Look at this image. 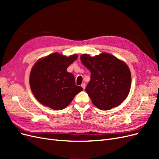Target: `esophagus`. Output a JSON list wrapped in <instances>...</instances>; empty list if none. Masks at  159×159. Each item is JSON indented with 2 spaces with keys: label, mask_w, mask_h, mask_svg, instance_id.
<instances>
[{
  "label": "esophagus",
  "mask_w": 159,
  "mask_h": 159,
  "mask_svg": "<svg viewBox=\"0 0 159 159\" xmlns=\"http://www.w3.org/2000/svg\"><path fill=\"white\" fill-rule=\"evenodd\" d=\"M81 87H82V88L84 89H85V84L84 83V84H81Z\"/></svg>",
  "instance_id": "34e87169"
}]
</instances>
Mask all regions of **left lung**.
<instances>
[{
  "label": "left lung",
  "instance_id": "1",
  "mask_svg": "<svg viewBox=\"0 0 159 159\" xmlns=\"http://www.w3.org/2000/svg\"><path fill=\"white\" fill-rule=\"evenodd\" d=\"M82 64L91 73L85 91L91 102L101 110L117 107L129 95L131 74L124 61L107 53L91 57L80 56Z\"/></svg>",
  "mask_w": 159,
  "mask_h": 159
}]
</instances>
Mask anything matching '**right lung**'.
<instances>
[{
	"mask_svg": "<svg viewBox=\"0 0 159 159\" xmlns=\"http://www.w3.org/2000/svg\"><path fill=\"white\" fill-rule=\"evenodd\" d=\"M53 53L38 60L32 68L30 85L32 93L41 104L55 110L64 109L76 94L83 90L75 85L74 75L68 67L78 58Z\"/></svg>",
	"mask_w": 159,
	"mask_h": 159,
	"instance_id": "obj_1",
	"label": "right lung"
}]
</instances>
